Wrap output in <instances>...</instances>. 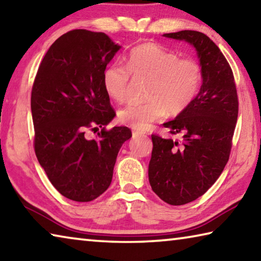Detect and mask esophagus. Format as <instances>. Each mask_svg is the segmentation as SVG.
<instances>
[{
  "label": "esophagus",
  "mask_w": 261,
  "mask_h": 261,
  "mask_svg": "<svg viewBox=\"0 0 261 261\" xmlns=\"http://www.w3.org/2000/svg\"><path fill=\"white\" fill-rule=\"evenodd\" d=\"M132 135H134V137H137V136H144L145 132L139 131V130H137V129H134V130H132Z\"/></svg>",
  "instance_id": "1"
}]
</instances>
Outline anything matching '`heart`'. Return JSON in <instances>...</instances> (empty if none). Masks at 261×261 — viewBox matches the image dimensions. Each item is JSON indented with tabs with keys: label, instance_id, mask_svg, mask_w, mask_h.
<instances>
[{
	"label": "heart",
	"instance_id": "b5f03b06",
	"mask_svg": "<svg viewBox=\"0 0 261 261\" xmlns=\"http://www.w3.org/2000/svg\"><path fill=\"white\" fill-rule=\"evenodd\" d=\"M130 72L149 79L148 100L129 103L118 113L121 123L137 130L148 129L165 116L167 110L170 115L182 113L196 98L201 82V68L196 60L179 59L175 51L156 43H141L130 51L127 68L112 63L105 69L103 88L117 102L127 99Z\"/></svg>",
	"mask_w": 261,
	"mask_h": 261
}]
</instances>
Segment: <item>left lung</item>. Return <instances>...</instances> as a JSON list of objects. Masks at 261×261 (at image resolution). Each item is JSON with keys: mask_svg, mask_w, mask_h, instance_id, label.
Listing matches in <instances>:
<instances>
[{"mask_svg": "<svg viewBox=\"0 0 261 261\" xmlns=\"http://www.w3.org/2000/svg\"><path fill=\"white\" fill-rule=\"evenodd\" d=\"M163 37L185 41L197 51L201 86L189 107L163 123L182 144L153 135L148 165L152 190L169 205H184L204 194L226 167L235 131L238 99L230 65L219 47L198 31Z\"/></svg>", "mask_w": 261, "mask_h": 261, "instance_id": "1", "label": "left lung"}]
</instances>
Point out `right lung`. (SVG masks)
I'll list each match as a JSON object with an SVG mask.
<instances>
[{
    "label": "right lung",
    "instance_id": "add662e5",
    "mask_svg": "<svg viewBox=\"0 0 261 261\" xmlns=\"http://www.w3.org/2000/svg\"><path fill=\"white\" fill-rule=\"evenodd\" d=\"M121 46L107 34L73 30L43 56L31 95L34 149L50 183L73 201L94 200L109 188L126 126L106 130L115 117L102 74ZM103 130L87 140L88 128Z\"/></svg>",
    "mask_w": 261,
    "mask_h": 261
}]
</instances>
